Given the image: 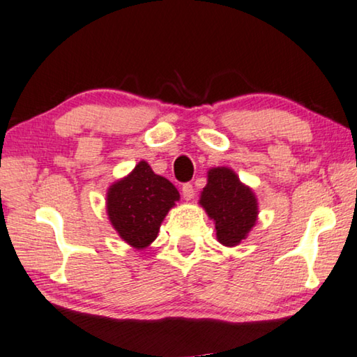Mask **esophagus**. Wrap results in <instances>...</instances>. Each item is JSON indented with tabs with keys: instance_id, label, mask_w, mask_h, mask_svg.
Here are the masks:
<instances>
[{
	"instance_id": "obj_1",
	"label": "esophagus",
	"mask_w": 357,
	"mask_h": 357,
	"mask_svg": "<svg viewBox=\"0 0 357 357\" xmlns=\"http://www.w3.org/2000/svg\"><path fill=\"white\" fill-rule=\"evenodd\" d=\"M183 197L185 200H190L194 197V185L190 183L183 184Z\"/></svg>"
}]
</instances>
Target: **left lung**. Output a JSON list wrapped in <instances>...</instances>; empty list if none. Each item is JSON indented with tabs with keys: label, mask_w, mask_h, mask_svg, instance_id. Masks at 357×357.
<instances>
[{
	"label": "left lung",
	"mask_w": 357,
	"mask_h": 357,
	"mask_svg": "<svg viewBox=\"0 0 357 357\" xmlns=\"http://www.w3.org/2000/svg\"><path fill=\"white\" fill-rule=\"evenodd\" d=\"M199 204L215 221L218 241L226 247L238 245L258 218V200L253 190L226 167L210 169Z\"/></svg>",
	"instance_id": "8db88e82"
}]
</instances>
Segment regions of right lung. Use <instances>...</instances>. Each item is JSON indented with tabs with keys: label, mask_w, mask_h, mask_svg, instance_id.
<instances>
[{
	"label": "right lung",
	"mask_w": 357,
	"mask_h": 357,
	"mask_svg": "<svg viewBox=\"0 0 357 357\" xmlns=\"http://www.w3.org/2000/svg\"><path fill=\"white\" fill-rule=\"evenodd\" d=\"M176 200L178 189L142 160L126 178L109 188L107 215L119 236L141 250L155 241L162 221Z\"/></svg>",
	"instance_id": "obj_1"
}]
</instances>
